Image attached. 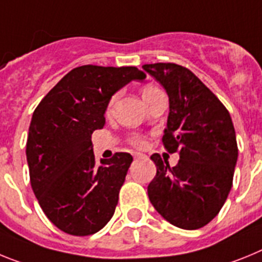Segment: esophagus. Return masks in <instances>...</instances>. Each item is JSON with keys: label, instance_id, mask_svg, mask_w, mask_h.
Returning a JSON list of instances; mask_svg holds the SVG:
<instances>
[{"label": "esophagus", "instance_id": "34e87169", "mask_svg": "<svg viewBox=\"0 0 262 262\" xmlns=\"http://www.w3.org/2000/svg\"><path fill=\"white\" fill-rule=\"evenodd\" d=\"M134 158H146V156L144 153H134Z\"/></svg>", "mask_w": 262, "mask_h": 262}]
</instances>
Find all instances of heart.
<instances>
[{"mask_svg":"<svg viewBox=\"0 0 262 262\" xmlns=\"http://www.w3.org/2000/svg\"><path fill=\"white\" fill-rule=\"evenodd\" d=\"M157 90H158V88L153 87V85H147V87H145V88H144V91H142V97L149 96L150 93L156 92ZM136 144H137V145H142V141H141V140H137V141H136Z\"/></svg>","mask_w":262,"mask_h":262,"instance_id":"obj_1","label":"heart"}]
</instances>
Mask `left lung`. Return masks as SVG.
<instances>
[{
  "mask_svg": "<svg viewBox=\"0 0 262 262\" xmlns=\"http://www.w3.org/2000/svg\"><path fill=\"white\" fill-rule=\"evenodd\" d=\"M169 96L163 145L179 153L178 165L153 154L157 174L147 195L163 219L182 229H198L226 203L237 162L232 118L220 100L190 70L174 63L142 66Z\"/></svg>",
  "mask_w": 262,
  "mask_h": 262,
  "instance_id": "obj_1",
  "label": "left lung"
}]
</instances>
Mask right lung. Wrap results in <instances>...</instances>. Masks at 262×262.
<instances>
[{
  "label": "right lung",
  "instance_id": "obj_1",
  "mask_svg": "<svg viewBox=\"0 0 262 262\" xmlns=\"http://www.w3.org/2000/svg\"><path fill=\"white\" fill-rule=\"evenodd\" d=\"M145 77L137 67L81 66L34 111L26 144L31 187L50 222L68 235H93L115 213L133 157L116 153L99 165L91 136L105 125L113 95Z\"/></svg>",
  "mask_w": 262,
  "mask_h": 262
}]
</instances>
